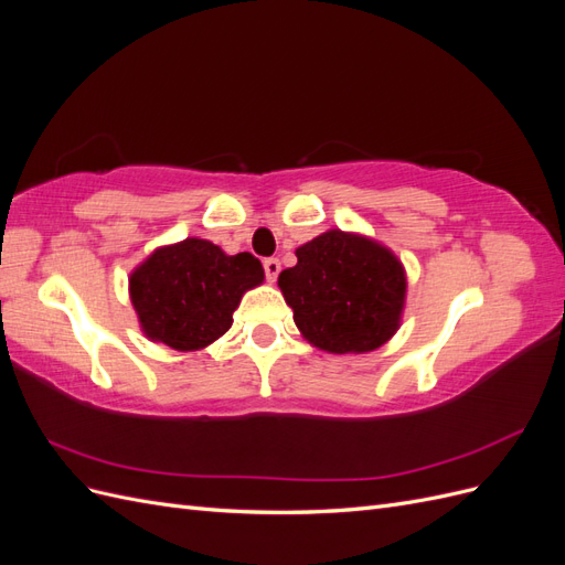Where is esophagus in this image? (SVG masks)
Returning <instances> with one entry per match:
<instances>
[{"instance_id": "esophagus-1", "label": "esophagus", "mask_w": 565, "mask_h": 565, "mask_svg": "<svg viewBox=\"0 0 565 565\" xmlns=\"http://www.w3.org/2000/svg\"><path fill=\"white\" fill-rule=\"evenodd\" d=\"M264 270H266V280L268 282H276L278 273H280V262L278 259H266L264 262Z\"/></svg>"}]
</instances>
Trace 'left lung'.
<instances>
[{
  "instance_id": "8db88e82",
  "label": "left lung",
  "mask_w": 565,
  "mask_h": 565,
  "mask_svg": "<svg viewBox=\"0 0 565 565\" xmlns=\"http://www.w3.org/2000/svg\"><path fill=\"white\" fill-rule=\"evenodd\" d=\"M297 266L278 287L311 347L328 353H367L398 332L405 266L374 237L330 228L297 247Z\"/></svg>"
}]
</instances>
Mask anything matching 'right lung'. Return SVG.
Masks as SVG:
<instances>
[{
	"instance_id": "right-lung-1",
	"label": "right lung",
	"mask_w": 565,
	"mask_h": 565,
	"mask_svg": "<svg viewBox=\"0 0 565 565\" xmlns=\"http://www.w3.org/2000/svg\"><path fill=\"white\" fill-rule=\"evenodd\" d=\"M262 282L264 266L249 252L226 254L202 237H185L131 270L129 299L150 341L200 351L231 330L245 292Z\"/></svg>"
}]
</instances>
